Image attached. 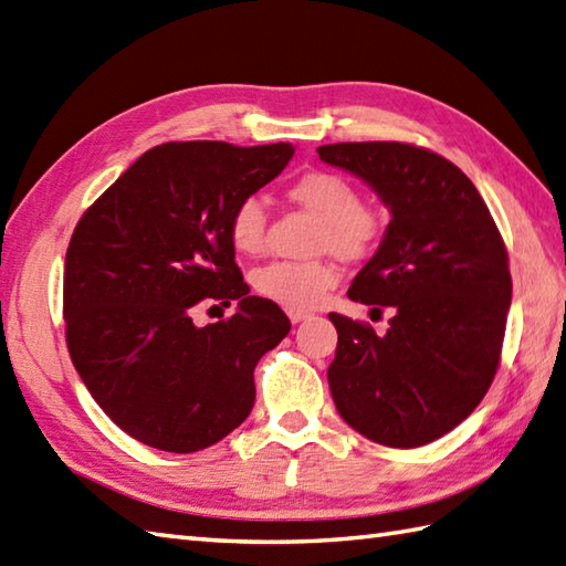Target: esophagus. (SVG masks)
<instances>
[{"label":"esophagus","instance_id":"1","mask_svg":"<svg viewBox=\"0 0 566 566\" xmlns=\"http://www.w3.org/2000/svg\"><path fill=\"white\" fill-rule=\"evenodd\" d=\"M286 314H290V321H292V323H302V321L311 318L308 311H296V308H290V311H286Z\"/></svg>","mask_w":566,"mask_h":566}]
</instances>
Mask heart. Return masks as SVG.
Here are the masks:
<instances>
[{"label": "heart", "mask_w": 566, "mask_h": 566, "mask_svg": "<svg viewBox=\"0 0 566 566\" xmlns=\"http://www.w3.org/2000/svg\"><path fill=\"white\" fill-rule=\"evenodd\" d=\"M290 199L314 213L321 221L316 248L331 250L343 260L365 258L379 238V219L375 211L359 203L357 189L345 177L333 172H308L290 187ZM268 213L260 199H243L228 221V235L238 252L258 255L264 245ZM252 290L262 298L284 308L306 311L318 302L338 280L333 264L323 260H272L252 272Z\"/></svg>", "instance_id": "obj_1"}]
</instances>
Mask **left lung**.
Here are the masks:
<instances>
[{"label": "left lung", "instance_id": "8db88e82", "mask_svg": "<svg viewBox=\"0 0 566 566\" xmlns=\"http://www.w3.org/2000/svg\"><path fill=\"white\" fill-rule=\"evenodd\" d=\"M318 158L363 179L391 216L347 290L391 306L387 333L328 316L335 408L359 436L420 448L460 426L494 381L513 292L506 245L476 187L436 153L375 140L321 146Z\"/></svg>", "mask_w": 566, "mask_h": 566}]
</instances>
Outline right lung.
Instances as JSON below:
<instances>
[{
	"mask_svg": "<svg viewBox=\"0 0 566 566\" xmlns=\"http://www.w3.org/2000/svg\"><path fill=\"white\" fill-rule=\"evenodd\" d=\"M294 158L292 143H163L84 211L65 255L67 350L114 423L165 452L223 440L255 403L258 359L292 323L250 296L228 221ZM239 302L199 329V303Z\"/></svg>",
	"mask_w": 566,
	"mask_h": 566,
	"instance_id": "obj_1",
	"label": "right lung"
}]
</instances>
